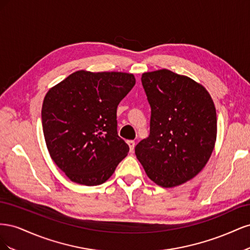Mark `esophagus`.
Segmentation results:
<instances>
[{
  "label": "esophagus",
  "instance_id": "34e87169",
  "mask_svg": "<svg viewBox=\"0 0 250 250\" xmlns=\"http://www.w3.org/2000/svg\"><path fill=\"white\" fill-rule=\"evenodd\" d=\"M127 144H128V146H129L130 152H132V151L134 150V146H135V143H134V141H127Z\"/></svg>",
  "mask_w": 250,
  "mask_h": 250
}]
</instances>
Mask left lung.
<instances>
[{"label":"left lung","instance_id":"8db88e82","mask_svg":"<svg viewBox=\"0 0 250 250\" xmlns=\"http://www.w3.org/2000/svg\"><path fill=\"white\" fill-rule=\"evenodd\" d=\"M142 83L151 106L150 134L135 146V155L157 186H180L197 175L213 153L214 101L200 83L166 69L144 73Z\"/></svg>","mask_w":250,"mask_h":250}]
</instances>
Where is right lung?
Listing matches in <instances>:
<instances>
[{"mask_svg": "<svg viewBox=\"0 0 250 250\" xmlns=\"http://www.w3.org/2000/svg\"><path fill=\"white\" fill-rule=\"evenodd\" d=\"M133 74L77 71L49 89L42 107L50 156L73 183H105L129 147L118 135L117 107Z\"/></svg>", "mask_w": 250, "mask_h": 250, "instance_id": "add662e5", "label": "right lung"}]
</instances>
